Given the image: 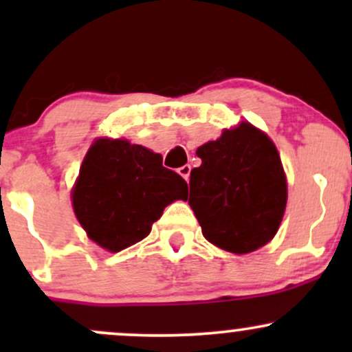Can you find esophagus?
I'll list each match as a JSON object with an SVG mask.
<instances>
[{"instance_id":"obj_1","label":"esophagus","mask_w":352,"mask_h":352,"mask_svg":"<svg viewBox=\"0 0 352 352\" xmlns=\"http://www.w3.org/2000/svg\"><path fill=\"white\" fill-rule=\"evenodd\" d=\"M190 170H192V167H190V165H182V167H180V168H179V170H177V172H179V173H180V175H182V177H184V179L188 182V177H190Z\"/></svg>"}]
</instances>
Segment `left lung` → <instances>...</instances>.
Returning a JSON list of instances; mask_svg holds the SVG:
<instances>
[{
    "mask_svg": "<svg viewBox=\"0 0 352 352\" xmlns=\"http://www.w3.org/2000/svg\"><path fill=\"white\" fill-rule=\"evenodd\" d=\"M197 155L201 165L190 172L187 199L204 236L236 254L268 243L288 200L286 175L272 139L241 122L197 148Z\"/></svg>",
    "mask_w": 352,
    "mask_h": 352,
    "instance_id": "left-lung-1",
    "label": "left lung"
}]
</instances>
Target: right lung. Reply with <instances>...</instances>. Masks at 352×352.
I'll list each match as a JSON object with an SVG mask.
<instances>
[{
	"label": "right lung",
	"instance_id": "add662e5",
	"mask_svg": "<svg viewBox=\"0 0 352 352\" xmlns=\"http://www.w3.org/2000/svg\"><path fill=\"white\" fill-rule=\"evenodd\" d=\"M188 187L162 155L124 139H98L80 165L72 207L87 236L117 253L144 240L164 208Z\"/></svg>",
	"mask_w": 352,
	"mask_h": 352
}]
</instances>
